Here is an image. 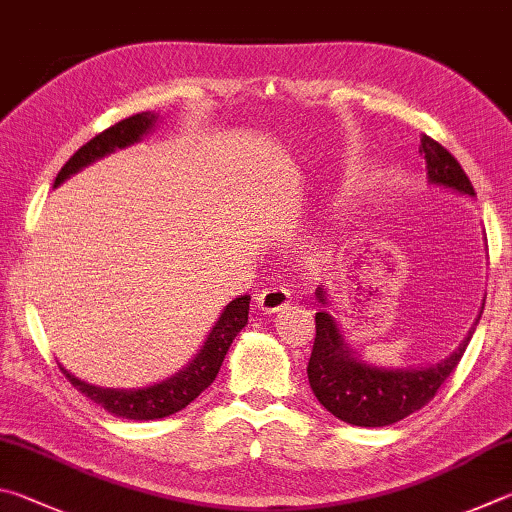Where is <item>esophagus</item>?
I'll return each mask as SVG.
<instances>
[{
	"mask_svg": "<svg viewBox=\"0 0 512 512\" xmlns=\"http://www.w3.org/2000/svg\"><path fill=\"white\" fill-rule=\"evenodd\" d=\"M292 294L288 288H281V285H270V288H265L256 294V306L265 315H274V312H279L281 308H285L290 303Z\"/></svg>",
	"mask_w": 512,
	"mask_h": 512,
	"instance_id": "1",
	"label": "esophagus"
}]
</instances>
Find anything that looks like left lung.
<instances>
[{
  "label": "left lung",
  "mask_w": 512,
  "mask_h": 512,
  "mask_svg": "<svg viewBox=\"0 0 512 512\" xmlns=\"http://www.w3.org/2000/svg\"><path fill=\"white\" fill-rule=\"evenodd\" d=\"M420 152H423L427 161L429 182L454 188V191L463 195H474L470 177L465 175V170L450 150L423 134ZM317 297L321 303H326L321 288L317 290ZM472 333L474 328L450 357L427 366V369H375V366H366L360 360H355L344 344V337L339 333L335 319L326 310H321L315 317V344H312L308 362L310 387L321 405L348 425H393L409 414H414V411L427 405L436 396L441 384L459 366Z\"/></svg>",
  "instance_id": "left-lung-1"
}]
</instances>
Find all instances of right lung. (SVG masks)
I'll use <instances>...</instances> for the list:
<instances>
[{
	"label": "right lung",
	"instance_id": "add662e5",
	"mask_svg": "<svg viewBox=\"0 0 512 512\" xmlns=\"http://www.w3.org/2000/svg\"><path fill=\"white\" fill-rule=\"evenodd\" d=\"M155 119H157L155 114L141 112L110 125V128L103 130L101 134H96L94 139H89L85 146H80L74 155L69 157L67 164L60 168V173L56 177V186L60 182H65L69 175H74L76 170L92 164L94 159L107 155V152H112L114 148H125L130 146V143L139 141L141 134H146L152 125H155ZM247 315H249L247 294L245 297L233 299L229 306L224 308L218 324L213 326L204 346L200 348V353L195 355V360L188 364L184 371H179L166 382L155 384V387L137 389V391L101 389V387H92V384L80 382L67 369H62V366L60 371L67 375V380L74 384L85 398L96 402L98 407H103L114 416L128 418V420L166 418L170 414H175V411L184 409L186 405H191V402L215 380V375L220 371L222 360L224 355H227L231 342L247 324Z\"/></svg>",
	"mask_w": 512,
	"mask_h": 512
}]
</instances>
